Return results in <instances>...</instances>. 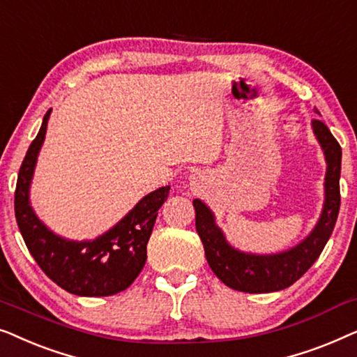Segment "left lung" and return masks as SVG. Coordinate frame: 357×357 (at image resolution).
Returning a JSON list of instances; mask_svg holds the SVG:
<instances>
[{
  "instance_id": "left-lung-1",
  "label": "left lung",
  "mask_w": 357,
  "mask_h": 357,
  "mask_svg": "<svg viewBox=\"0 0 357 357\" xmlns=\"http://www.w3.org/2000/svg\"><path fill=\"white\" fill-rule=\"evenodd\" d=\"M312 128L326 160L325 203L314 231L296 247L276 255L238 252L229 245L222 231L216 226L211 209L202 199H193L197 213L195 224L203 242L204 255L214 275L231 289L248 294L286 289L314 265L328 242L340 213L341 146L324 121L312 120Z\"/></svg>"
}]
</instances>
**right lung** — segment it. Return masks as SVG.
Here are the masks:
<instances>
[{
    "instance_id": "obj_1",
    "label": "right lung",
    "mask_w": 357,
    "mask_h": 357,
    "mask_svg": "<svg viewBox=\"0 0 357 357\" xmlns=\"http://www.w3.org/2000/svg\"><path fill=\"white\" fill-rule=\"evenodd\" d=\"M50 112L52 109L43 116L40 131L29 146L19 169L14 193L19 231L37 265L61 289L86 297L114 296L125 291L143 270L148 258L146 245L170 187L146 195L120 222L94 241H68L53 234L36 216L29 203V188L45 139Z\"/></svg>"
}]
</instances>
